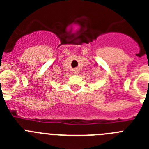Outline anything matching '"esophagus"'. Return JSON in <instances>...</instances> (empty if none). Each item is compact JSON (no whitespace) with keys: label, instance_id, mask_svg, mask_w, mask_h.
<instances>
[{"label":"esophagus","instance_id":"obj_1","mask_svg":"<svg viewBox=\"0 0 149 149\" xmlns=\"http://www.w3.org/2000/svg\"><path fill=\"white\" fill-rule=\"evenodd\" d=\"M74 74H77V73H78V72H77V70H74Z\"/></svg>","mask_w":149,"mask_h":149}]
</instances>
